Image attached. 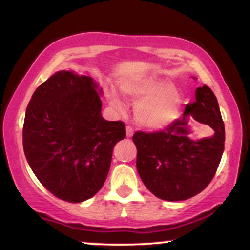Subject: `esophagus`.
I'll return each instance as SVG.
<instances>
[{
	"instance_id": "34e87169",
	"label": "esophagus",
	"mask_w": 250,
	"mask_h": 250,
	"mask_svg": "<svg viewBox=\"0 0 250 250\" xmlns=\"http://www.w3.org/2000/svg\"><path fill=\"white\" fill-rule=\"evenodd\" d=\"M125 130H127V136L128 137L133 136V134H134L133 127H130V125H127V127H125Z\"/></svg>"
}]
</instances>
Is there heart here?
Instances as JSON below:
<instances>
[{"mask_svg":"<svg viewBox=\"0 0 250 250\" xmlns=\"http://www.w3.org/2000/svg\"><path fill=\"white\" fill-rule=\"evenodd\" d=\"M122 93L134 101L135 117L143 127L160 129L173 122L180 105V95L174 85L166 84L156 75L125 79L120 82ZM108 100L116 110H123V103L115 91H109Z\"/></svg>","mask_w":250,"mask_h":250,"instance_id":"heart-1","label":"heart"}]
</instances>
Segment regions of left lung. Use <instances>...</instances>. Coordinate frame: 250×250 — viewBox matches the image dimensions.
<instances>
[{"label":"left lung","mask_w":250,"mask_h":250,"mask_svg":"<svg viewBox=\"0 0 250 250\" xmlns=\"http://www.w3.org/2000/svg\"><path fill=\"white\" fill-rule=\"evenodd\" d=\"M197 121L214 130L211 138L195 140L188 123ZM136 168L142 182L155 196L183 201L195 196L210 183L225 150V123L211 89H196V101L186 105L181 119L155 133L136 131Z\"/></svg>","instance_id":"8db88e82"}]
</instances>
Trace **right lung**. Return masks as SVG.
Listing matches in <instances>:
<instances>
[{
    "label": "right lung",
    "mask_w": 250,
    "mask_h": 250,
    "mask_svg": "<svg viewBox=\"0 0 250 250\" xmlns=\"http://www.w3.org/2000/svg\"><path fill=\"white\" fill-rule=\"evenodd\" d=\"M91 77L57 71L31 96L23 125V149L43 187L77 203L102 188L113 149L125 137L122 121L101 116V90Z\"/></svg>",
    "instance_id": "add662e5"
}]
</instances>
